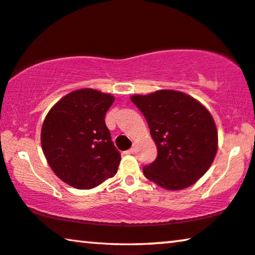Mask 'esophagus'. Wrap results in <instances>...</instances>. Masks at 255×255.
I'll return each instance as SVG.
<instances>
[{
    "label": "esophagus",
    "instance_id": "34e87169",
    "mask_svg": "<svg viewBox=\"0 0 255 255\" xmlns=\"http://www.w3.org/2000/svg\"><path fill=\"white\" fill-rule=\"evenodd\" d=\"M135 152V147H131V149H129L126 151V154H132Z\"/></svg>",
    "mask_w": 255,
    "mask_h": 255
}]
</instances>
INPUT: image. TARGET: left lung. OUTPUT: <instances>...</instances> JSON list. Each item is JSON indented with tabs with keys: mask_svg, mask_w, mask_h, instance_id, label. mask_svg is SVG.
Returning a JSON list of instances; mask_svg holds the SVG:
<instances>
[{
	"mask_svg": "<svg viewBox=\"0 0 255 255\" xmlns=\"http://www.w3.org/2000/svg\"><path fill=\"white\" fill-rule=\"evenodd\" d=\"M130 100L145 117L158 149L155 160L143 167L145 177L173 191L195 184L218 151V130L210 111L177 90L132 95Z\"/></svg>",
	"mask_w": 255,
	"mask_h": 255,
	"instance_id": "8db88e82",
	"label": "left lung"
}]
</instances>
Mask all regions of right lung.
Wrapping results in <instances>:
<instances>
[{
    "label": "right lung",
    "instance_id": "add662e5",
    "mask_svg": "<svg viewBox=\"0 0 255 255\" xmlns=\"http://www.w3.org/2000/svg\"><path fill=\"white\" fill-rule=\"evenodd\" d=\"M113 102L111 94L78 89L60 98L45 116L41 129L44 157L71 187L93 189L116 175L121 155L104 120Z\"/></svg>",
    "mask_w": 255,
    "mask_h": 255
}]
</instances>
